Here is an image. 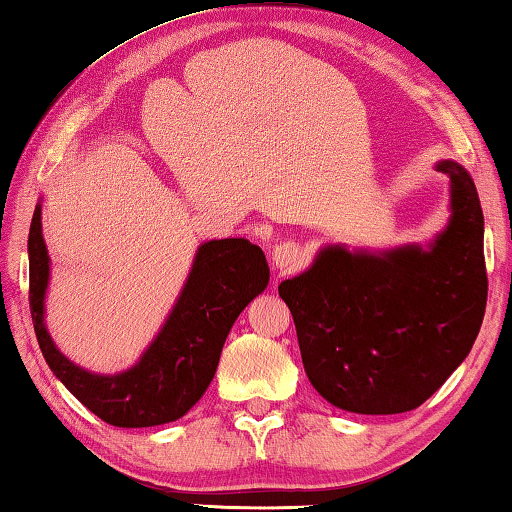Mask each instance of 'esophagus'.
<instances>
[{"instance_id": "1", "label": "esophagus", "mask_w": 512, "mask_h": 512, "mask_svg": "<svg viewBox=\"0 0 512 512\" xmlns=\"http://www.w3.org/2000/svg\"><path fill=\"white\" fill-rule=\"evenodd\" d=\"M307 262L305 248L296 241H282L273 248V266L280 271L282 275L298 271V268Z\"/></svg>"}]
</instances>
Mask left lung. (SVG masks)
<instances>
[{"mask_svg": "<svg viewBox=\"0 0 512 512\" xmlns=\"http://www.w3.org/2000/svg\"><path fill=\"white\" fill-rule=\"evenodd\" d=\"M436 169L449 176L452 216L429 248L325 246L305 273L277 287L311 386L343 411L418 409L461 366L481 329L488 275L479 194L458 162L440 160Z\"/></svg>", "mask_w": 512, "mask_h": 512, "instance_id": "left-lung-1", "label": "left lung"}]
</instances>
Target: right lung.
<instances>
[{
  "mask_svg": "<svg viewBox=\"0 0 512 512\" xmlns=\"http://www.w3.org/2000/svg\"><path fill=\"white\" fill-rule=\"evenodd\" d=\"M40 214L36 205L29 230V307L47 366L76 400L112 427H155L183 418L214 379L237 316L266 289L262 248L248 239H212L198 246L176 305L140 361L115 375H94L69 361L47 332L49 253Z\"/></svg>",
  "mask_w": 512,
  "mask_h": 512,
  "instance_id": "add662e5",
  "label": "right lung"
}]
</instances>
